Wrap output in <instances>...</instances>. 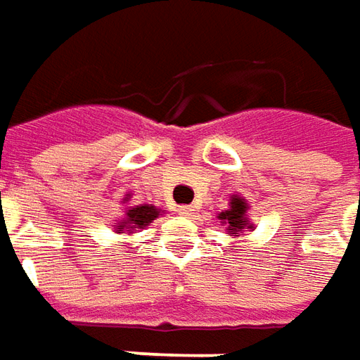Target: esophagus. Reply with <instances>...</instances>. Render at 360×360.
Listing matches in <instances>:
<instances>
[{
    "instance_id": "34e87169",
    "label": "esophagus",
    "mask_w": 360,
    "mask_h": 360,
    "mask_svg": "<svg viewBox=\"0 0 360 360\" xmlns=\"http://www.w3.org/2000/svg\"><path fill=\"white\" fill-rule=\"evenodd\" d=\"M179 214H183V217H193V214H195V209L189 207V205H183V207H179Z\"/></svg>"
}]
</instances>
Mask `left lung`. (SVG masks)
Masks as SVG:
<instances>
[{
    "label": "left lung",
    "instance_id": "left-lung-1",
    "mask_svg": "<svg viewBox=\"0 0 360 360\" xmlns=\"http://www.w3.org/2000/svg\"><path fill=\"white\" fill-rule=\"evenodd\" d=\"M248 200L240 195H231L229 209L219 214V221L226 229V234L232 238H238L244 231H254V224L248 219Z\"/></svg>",
    "mask_w": 360,
    "mask_h": 360
}]
</instances>
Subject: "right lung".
Segmentation results:
<instances>
[{
	"mask_svg": "<svg viewBox=\"0 0 360 360\" xmlns=\"http://www.w3.org/2000/svg\"><path fill=\"white\" fill-rule=\"evenodd\" d=\"M131 199V195H126L122 199V205H128V200ZM161 214V209L153 207V205H134V207H126L124 209V217L112 224V229L118 234H134L136 231H141L149 226L151 222L155 221Z\"/></svg>",
	"mask_w": 360,
	"mask_h": 360,
	"instance_id": "1",
	"label": "right lung"
}]
</instances>
